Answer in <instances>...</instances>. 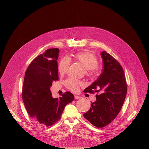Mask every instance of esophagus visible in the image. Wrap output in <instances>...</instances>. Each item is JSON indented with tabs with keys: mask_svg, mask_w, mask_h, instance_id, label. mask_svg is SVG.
<instances>
[{
	"mask_svg": "<svg viewBox=\"0 0 149 149\" xmlns=\"http://www.w3.org/2000/svg\"><path fill=\"white\" fill-rule=\"evenodd\" d=\"M74 97H75V99H79L81 98V97L78 96V95H74Z\"/></svg>",
	"mask_w": 149,
	"mask_h": 149,
	"instance_id": "34e87169",
	"label": "esophagus"
}]
</instances>
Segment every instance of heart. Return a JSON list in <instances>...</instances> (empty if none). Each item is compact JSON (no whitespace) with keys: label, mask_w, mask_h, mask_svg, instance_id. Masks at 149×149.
Instances as JSON below:
<instances>
[{"label":"heart","mask_w":149,"mask_h":149,"mask_svg":"<svg viewBox=\"0 0 149 149\" xmlns=\"http://www.w3.org/2000/svg\"><path fill=\"white\" fill-rule=\"evenodd\" d=\"M78 62L83 64L86 68V74L92 75L99 65L98 60L96 56L92 53L88 52H79L75 56ZM70 59L69 57H63L58 63V69L60 74L66 73L70 65ZM82 83L74 78H69L65 82V86L72 92H76Z\"/></svg>","instance_id":"obj_1"}]
</instances>
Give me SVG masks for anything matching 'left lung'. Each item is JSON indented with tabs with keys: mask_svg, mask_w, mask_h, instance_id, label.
Segmentation results:
<instances>
[{
	"mask_svg": "<svg viewBox=\"0 0 149 149\" xmlns=\"http://www.w3.org/2000/svg\"><path fill=\"white\" fill-rule=\"evenodd\" d=\"M103 69L96 81L84 91L94 93L97 100L92 102L84 117L96 127L111 123L120 112L127 94V83L120 64L106 51L101 52ZM99 92L98 95L97 93Z\"/></svg>",
	"mask_w": 149,
	"mask_h": 149,
	"instance_id": "obj_1",
	"label": "left lung"
}]
</instances>
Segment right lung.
<instances>
[{
  "label": "right lung",
  "mask_w": 149,
  "mask_h": 149,
  "mask_svg": "<svg viewBox=\"0 0 149 149\" xmlns=\"http://www.w3.org/2000/svg\"><path fill=\"white\" fill-rule=\"evenodd\" d=\"M59 49H49L36 57L25 72L22 99L27 113L36 122L50 126L61 118L64 108L74 99L69 92L53 98L50 86L58 79L57 60Z\"/></svg>",
  "instance_id": "right-lung-1"
}]
</instances>
